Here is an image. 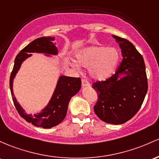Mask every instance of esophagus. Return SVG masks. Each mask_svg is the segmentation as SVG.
Wrapping results in <instances>:
<instances>
[{
    "mask_svg": "<svg viewBox=\"0 0 159 159\" xmlns=\"http://www.w3.org/2000/svg\"><path fill=\"white\" fill-rule=\"evenodd\" d=\"M82 86L83 87H86V86H90L89 81L87 80L83 79L82 80Z\"/></svg>",
    "mask_w": 159,
    "mask_h": 159,
    "instance_id": "esophagus-1",
    "label": "esophagus"
}]
</instances>
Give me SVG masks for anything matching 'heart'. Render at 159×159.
<instances>
[{
    "label": "heart",
    "instance_id": "b5f03b06",
    "mask_svg": "<svg viewBox=\"0 0 159 159\" xmlns=\"http://www.w3.org/2000/svg\"><path fill=\"white\" fill-rule=\"evenodd\" d=\"M78 63L89 67V73L94 79L103 81L115 73L118 67L120 54L116 48L103 46H92L84 48L77 53ZM78 67L76 64L74 65Z\"/></svg>",
    "mask_w": 159,
    "mask_h": 159
}]
</instances>
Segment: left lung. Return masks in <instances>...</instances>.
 Returning a JSON list of instances; mask_svg holds the SVG:
<instances>
[{"instance_id": "8db88e82", "label": "left lung", "mask_w": 159, "mask_h": 159, "mask_svg": "<svg viewBox=\"0 0 159 159\" xmlns=\"http://www.w3.org/2000/svg\"><path fill=\"white\" fill-rule=\"evenodd\" d=\"M113 37L122 49V61L115 74L105 81L92 84L98 94L94 110L103 122L120 125L131 119L140 110L148 89L143 58L130 41ZM124 75L122 78H119Z\"/></svg>"}]
</instances>
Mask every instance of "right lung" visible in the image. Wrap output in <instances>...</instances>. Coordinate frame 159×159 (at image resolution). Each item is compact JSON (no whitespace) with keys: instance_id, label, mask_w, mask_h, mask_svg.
Segmentation results:
<instances>
[{"instance_id":"1","label":"right lung","mask_w":159,"mask_h":159,"mask_svg":"<svg viewBox=\"0 0 159 159\" xmlns=\"http://www.w3.org/2000/svg\"><path fill=\"white\" fill-rule=\"evenodd\" d=\"M55 38L52 37H43L37 38L30 43L24 49L20 51L15 58L13 69L10 75V87L11 91L12 98L14 105L19 115L28 122L31 123L36 127L49 128L56 126L65 118L67 114L68 103L73 96L77 93L81 88L82 82L80 78L70 77V76H61L57 83L52 97L45 108L40 113L34 114H27L22 108L12 91V83L14 77L20 68L21 65L26 58L31 56V52L44 53L49 55L58 54V49L54 42Z\"/></svg>"}]
</instances>
